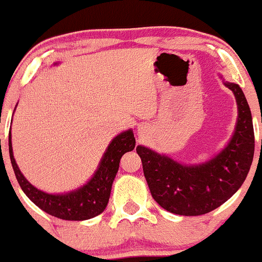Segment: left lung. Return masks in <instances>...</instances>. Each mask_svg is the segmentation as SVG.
<instances>
[{
    "mask_svg": "<svg viewBox=\"0 0 262 262\" xmlns=\"http://www.w3.org/2000/svg\"><path fill=\"white\" fill-rule=\"evenodd\" d=\"M222 82L235 95L237 121L230 141L212 159L186 165L146 146L136 147L154 200L176 215L199 216L217 209L241 187L251 167L255 136L249 103L237 83Z\"/></svg>",
    "mask_w": 262,
    "mask_h": 262,
    "instance_id": "8db88e82",
    "label": "left lung"
}]
</instances>
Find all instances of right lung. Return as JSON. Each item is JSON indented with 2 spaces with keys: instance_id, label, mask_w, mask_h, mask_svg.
Instances as JSON below:
<instances>
[{
  "instance_id": "add662e5",
  "label": "right lung",
  "mask_w": 262,
  "mask_h": 262,
  "mask_svg": "<svg viewBox=\"0 0 262 262\" xmlns=\"http://www.w3.org/2000/svg\"><path fill=\"white\" fill-rule=\"evenodd\" d=\"M53 64L56 66L58 62ZM11 139L12 136L10 132L8 150H10L11 164L22 191L36 206L40 207L45 212L67 221L89 220L103 212L108 204L112 182L119 171L121 157L128 151L134 150L136 145V140L131 128L121 132L110 142L97 166V170L85 185L69 192L49 193L33 186L21 172L13 156Z\"/></svg>"
}]
</instances>
